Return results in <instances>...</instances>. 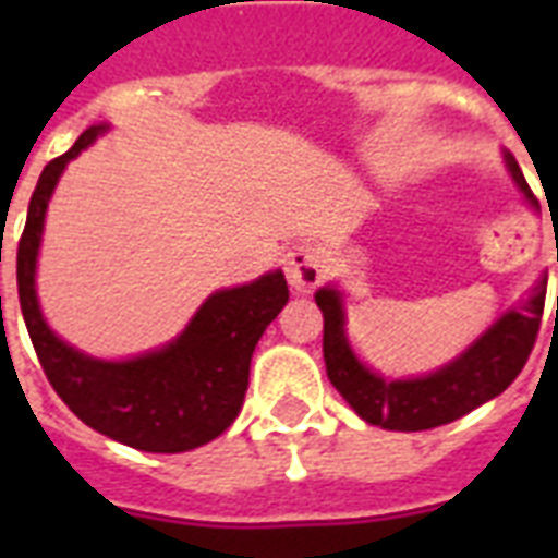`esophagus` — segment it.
<instances>
[{"instance_id": "obj_1", "label": "esophagus", "mask_w": 558, "mask_h": 558, "mask_svg": "<svg viewBox=\"0 0 558 558\" xmlns=\"http://www.w3.org/2000/svg\"><path fill=\"white\" fill-rule=\"evenodd\" d=\"M283 269H287V280L289 287L295 289V292H310L322 283V257L315 248L310 245H295V248H289L287 257H283Z\"/></svg>"}]
</instances>
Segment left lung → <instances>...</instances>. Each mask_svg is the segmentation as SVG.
Here are the masks:
<instances>
[{
  "label": "left lung",
  "instance_id": "1",
  "mask_svg": "<svg viewBox=\"0 0 558 558\" xmlns=\"http://www.w3.org/2000/svg\"><path fill=\"white\" fill-rule=\"evenodd\" d=\"M504 168L530 208H538L527 179L510 150H501ZM547 271H542L527 295L507 306L477 339H472L446 365L420 376H385L373 371L353 350L348 336V306L339 283L315 289V304L324 315V365L332 388L365 423L385 432H425L454 423L477 405L510 388L530 350L536 344L545 313ZM558 310V298H556Z\"/></svg>",
  "mask_w": 558,
  "mask_h": 558
}]
</instances>
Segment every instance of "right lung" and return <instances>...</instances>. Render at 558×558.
<instances>
[{
  "instance_id": "1",
  "label": "right lung",
  "mask_w": 558,
  "mask_h": 558,
  "mask_svg": "<svg viewBox=\"0 0 558 558\" xmlns=\"http://www.w3.org/2000/svg\"><path fill=\"white\" fill-rule=\"evenodd\" d=\"M104 133H109L107 121L89 126L72 150L39 173L16 252L22 318L48 381L89 428L153 454L199 449L240 414L254 348L289 301L287 278L271 269L248 283L210 292L177 339L138 356H92L57 336L37 295L48 202L69 161Z\"/></svg>"
}]
</instances>
